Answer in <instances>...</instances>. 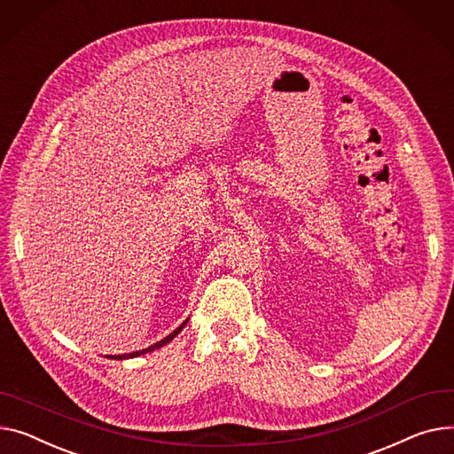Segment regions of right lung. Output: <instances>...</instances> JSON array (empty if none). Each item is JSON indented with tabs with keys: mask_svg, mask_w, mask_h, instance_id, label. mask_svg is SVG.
Masks as SVG:
<instances>
[{
	"mask_svg": "<svg viewBox=\"0 0 454 454\" xmlns=\"http://www.w3.org/2000/svg\"><path fill=\"white\" fill-rule=\"evenodd\" d=\"M184 325H186V321L183 323V325H180L176 330H173L171 332V334L168 336V338H164V340H160V341H157L155 345H151V347H147V348H144V350H137V352H131V354H118V356H109L111 359H126V357H137V356H142V354H145V352H151V350H157V348H160V347H164L166 343H169L176 334H178V332L180 330H183L184 328Z\"/></svg>",
	"mask_w": 454,
	"mask_h": 454,
	"instance_id": "right-lung-1",
	"label": "right lung"
}]
</instances>
